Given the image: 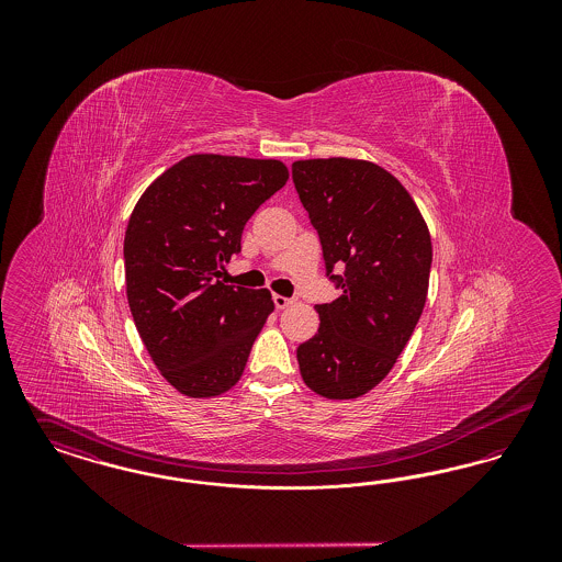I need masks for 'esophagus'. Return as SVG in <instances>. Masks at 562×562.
<instances>
[{
	"instance_id": "34e87169",
	"label": "esophagus",
	"mask_w": 562,
	"mask_h": 562,
	"mask_svg": "<svg viewBox=\"0 0 562 562\" xmlns=\"http://www.w3.org/2000/svg\"><path fill=\"white\" fill-rule=\"evenodd\" d=\"M273 303H276V307H278V310H284V307H289V305L293 303V299L282 296V294H273Z\"/></svg>"
}]
</instances>
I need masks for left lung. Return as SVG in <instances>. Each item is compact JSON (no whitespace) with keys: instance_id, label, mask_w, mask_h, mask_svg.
Masks as SVG:
<instances>
[{"instance_id":"1","label":"left lung","mask_w":562,"mask_h":562,"mask_svg":"<svg viewBox=\"0 0 562 562\" xmlns=\"http://www.w3.org/2000/svg\"><path fill=\"white\" fill-rule=\"evenodd\" d=\"M293 181L321 236L326 273L341 289L316 305L321 326L296 349L299 371L312 392L351 401L392 371L424 312L428 225L401 181L373 161L299 160ZM335 267L345 276L335 277Z\"/></svg>"}]
</instances>
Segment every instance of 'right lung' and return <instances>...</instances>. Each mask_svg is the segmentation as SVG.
<instances>
[{"instance_id": "right-lung-1", "label": "right lung", "mask_w": 562, "mask_h": 562, "mask_svg": "<svg viewBox=\"0 0 562 562\" xmlns=\"http://www.w3.org/2000/svg\"><path fill=\"white\" fill-rule=\"evenodd\" d=\"M289 181L280 160L193 154L145 189L124 236L126 294L161 376L189 398L240 381L273 301L227 286L218 269L240 252L246 221Z\"/></svg>"}]
</instances>
